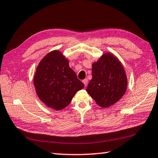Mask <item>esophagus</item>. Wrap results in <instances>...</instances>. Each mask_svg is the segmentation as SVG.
<instances>
[{
    "mask_svg": "<svg viewBox=\"0 0 158 158\" xmlns=\"http://www.w3.org/2000/svg\"><path fill=\"white\" fill-rule=\"evenodd\" d=\"M82 81H83V83H84V84L85 86L86 87V85H87V84H88V79H85L83 80Z\"/></svg>",
    "mask_w": 158,
    "mask_h": 158,
    "instance_id": "obj_1",
    "label": "esophagus"
}]
</instances>
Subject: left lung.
<instances>
[{
    "label": "left lung",
    "instance_id": "left-lung-1",
    "mask_svg": "<svg viewBox=\"0 0 158 158\" xmlns=\"http://www.w3.org/2000/svg\"><path fill=\"white\" fill-rule=\"evenodd\" d=\"M127 79L123 66L110 53H106L92 65V79L86 91L101 107L117 102L126 92Z\"/></svg>",
    "mask_w": 158,
    "mask_h": 158
}]
</instances>
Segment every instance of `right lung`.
<instances>
[{"mask_svg":"<svg viewBox=\"0 0 158 158\" xmlns=\"http://www.w3.org/2000/svg\"><path fill=\"white\" fill-rule=\"evenodd\" d=\"M33 84L40 100L55 110L68 106L76 93L84 87L69 67L68 60L58 50L47 53L40 62Z\"/></svg>","mask_w":158,"mask_h":158,"instance_id":"1","label":"right lung"}]
</instances>
